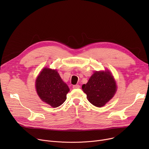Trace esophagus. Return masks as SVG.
Masks as SVG:
<instances>
[{
	"mask_svg": "<svg viewBox=\"0 0 149 149\" xmlns=\"http://www.w3.org/2000/svg\"><path fill=\"white\" fill-rule=\"evenodd\" d=\"M74 89H79L80 88V86L79 84H76V85H74L73 87H72Z\"/></svg>",
	"mask_w": 149,
	"mask_h": 149,
	"instance_id": "1",
	"label": "esophagus"
}]
</instances>
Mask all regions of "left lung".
I'll list each match as a JSON object with an SVG mask.
<instances>
[{
	"instance_id": "left-lung-1",
	"label": "left lung",
	"mask_w": 149,
	"mask_h": 149,
	"mask_svg": "<svg viewBox=\"0 0 149 149\" xmlns=\"http://www.w3.org/2000/svg\"><path fill=\"white\" fill-rule=\"evenodd\" d=\"M82 89L92 104L101 107L114 96L116 91V84L109 70L96 71L86 84H83Z\"/></svg>"
}]
</instances>
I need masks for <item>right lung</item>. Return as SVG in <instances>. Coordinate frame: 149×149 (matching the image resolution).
Masks as SVG:
<instances>
[{
	"instance_id": "1",
	"label": "right lung",
	"mask_w": 149,
	"mask_h": 149,
	"mask_svg": "<svg viewBox=\"0 0 149 149\" xmlns=\"http://www.w3.org/2000/svg\"><path fill=\"white\" fill-rule=\"evenodd\" d=\"M36 88L40 99L52 107H58L63 103L69 91L57 70L47 68L43 69L38 75Z\"/></svg>"
}]
</instances>
